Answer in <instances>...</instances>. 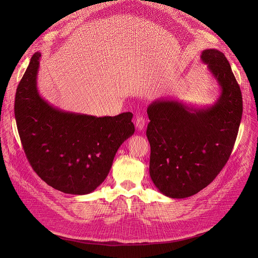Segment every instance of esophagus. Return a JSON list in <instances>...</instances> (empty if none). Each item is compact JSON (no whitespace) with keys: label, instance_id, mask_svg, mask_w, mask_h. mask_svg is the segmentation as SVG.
<instances>
[{"label":"esophagus","instance_id":"esophagus-1","mask_svg":"<svg viewBox=\"0 0 258 258\" xmlns=\"http://www.w3.org/2000/svg\"><path fill=\"white\" fill-rule=\"evenodd\" d=\"M135 123H136V127H137L139 131H142V130L144 128V126H145L146 120H145V118H144L143 116H138L137 119H136V122H135Z\"/></svg>","mask_w":258,"mask_h":258}]
</instances>
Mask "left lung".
Here are the masks:
<instances>
[{
  "label": "left lung",
  "mask_w": 258,
  "mask_h": 258,
  "mask_svg": "<svg viewBox=\"0 0 258 258\" xmlns=\"http://www.w3.org/2000/svg\"><path fill=\"white\" fill-rule=\"evenodd\" d=\"M201 60L220 88L213 104L160 98L147 107L150 174L171 199L191 197L215 179L231 155L241 120L240 88L224 54L206 49Z\"/></svg>",
  "instance_id": "obj_1"
}]
</instances>
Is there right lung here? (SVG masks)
<instances>
[{"label":"right lung","instance_id":"add662e5","mask_svg":"<svg viewBox=\"0 0 258 258\" xmlns=\"http://www.w3.org/2000/svg\"><path fill=\"white\" fill-rule=\"evenodd\" d=\"M35 52L17 89L15 115L24 152L38 177L57 190L93 192L107 177L120 145L133 136V114L115 117L63 111L37 89Z\"/></svg>","mask_w":258,"mask_h":258}]
</instances>
